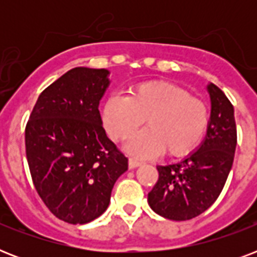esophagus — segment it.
<instances>
[{"label":"esophagus","instance_id":"34e87169","mask_svg":"<svg viewBox=\"0 0 257 257\" xmlns=\"http://www.w3.org/2000/svg\"><path fill=\"white\" fill-rule=\"evenodd\" d=\"M141 165V161L136 160V159H129V168L131 169H135L137 167H140Z\"/></svg>","mask_w":257,"mask_h":257}]
</instances>
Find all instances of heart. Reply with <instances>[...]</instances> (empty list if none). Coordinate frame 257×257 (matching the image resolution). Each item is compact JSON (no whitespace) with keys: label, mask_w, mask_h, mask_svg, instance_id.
<instances>
[{"label":"heart","mask_w":257,"mask_h":257,"mask_svg":"<svg viewBox=\"0 0 257 257\" xmlns=\"http://www.w3.org/2000/svg\"><path fill=\"white\" fill-rule=\"evenodd\" d=\"M147 120L149 129L129 141L136 156L165 151L184 156L201 143L209 125V109L203 100L167 81H147L131 88L128 96H110L102 108V122L113 140L132 137Z\"/></svg>","instance_id":"b5f03b06"}]
</instances>
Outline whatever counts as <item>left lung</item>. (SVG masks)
<instances>
[{"label": "left lung", "mask_w": 257, "mask_h": 257, "mask_svg": "<svg viewBox=\"0 0 257 257\" xmlns=\"http://www.w3.org/2000/svg\"><path fill=\"white\" fill-rule=\"evenodd\" d=\"M211 117L197 151L175 164L159 165V180L148 193L149 207L165 219L184 221L205 212L227 181L235 157L233 105L215 84L207 86Z\"/></svg>", "instance_id": "left-lung-1"}]
</instances>
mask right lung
Masks as SVG:
<instances>
[{
    "mask_svg": "<svg viewBox=\"0 0 257 257\" xmlns=\"http://www.w3.org/2000/svg\"><path fill=\"white\" fill-rule=\"evenodd\" d=\"M109 70L73 68L40 94L25 128L37 193L56 217L86 224L106 211L128 159L102 126L98 105Z\"/></svg>",
    "mask_w": 257,
    "mask_h": 257,
    "instance_id": "add662e5",
    "label": "right lung"
}]
</instances>
